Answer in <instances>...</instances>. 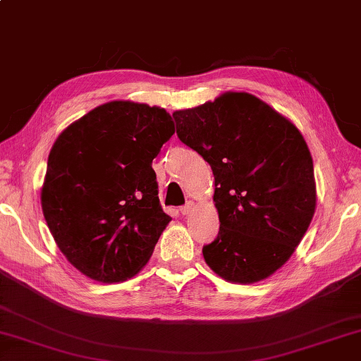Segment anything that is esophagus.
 Returning a JSON list of instances; mask_svg holds the SVG:
<instances>
[{
    "instance_id": "34e87169",
    "label": "esophagus",
    "mask_w": 361,
    "mask_h": 361,
    "mask_svg": "<svg viewBox=\"0 0 361 361\" xmlns=\"http://www.w3.org/2000/svg\"><path fill=\"white\" fill-rule=\"evenodd\" d=\"M195 207H196V204L193 202V201H188L185 206H182L180 207V214L182 215H188V214H192L193 210H195Z\"/></svg>"
}]
</instances>
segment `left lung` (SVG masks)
I'll list each match as a JSON object with an SVG mask.
<instances>
[{
	"label": "left lung",
	"instance_id": "8db88e82",
	"mask_svg": "<svg viewBox=\"0 0 361 361\" xmlns=\"http://www.w3.org/2000/svg\"><path fill=\"white\" fill-rule=\"evenodd\" d=\"M179 140L212 168L216 239L202 256L229 283L251 284L281 267L316 210L307 141L289 119L248 92L173 113Z\"/></svg>",
	"mask_w": 361,
	"mask_h": 361
}]
</instances>
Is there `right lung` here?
I'll use <instances>...</instances> for the list:
<instances>
[{
    "label": "right lung",
    "mask_w": 361,
    "mask_h": 361,
    "mask_svg": "<svg viewBox=\"0 0 361 361\" xmlns=\"http://www.w3.org/2000/svg\"><path fill=\"white\" fill-rule=\"evenodd\" d=\"M173 133L163 108L113 100L54 141L40 193L44 216L61 253L91 280L126 281L152 256L171 221L152 160Z\"/></svg>",
    "instance_id": "obj_1"
}]
</instances>
